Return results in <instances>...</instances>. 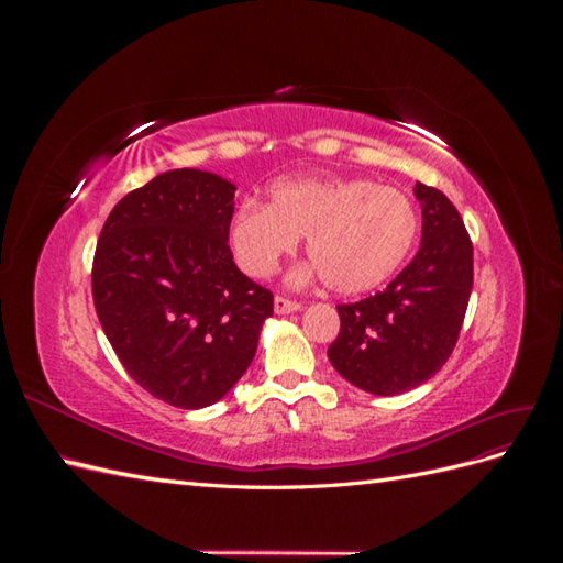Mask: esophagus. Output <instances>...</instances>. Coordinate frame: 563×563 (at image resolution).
<instances>
[{"mask_svg": "<svg viewBox=\"0 0 563 563\" xmlns=\"http://www.w3.org/2000/svg\"><path fill=\"white\" fill-rule=\"evenodd\" d=\"M302 308L300 302H296V300H288V298H284V296H277L275 298V312L277 314H291V312H298Z\"/></svg>", "mask_w": 563, "mask_h": 563, "instance_id": "34e87169", "label": "esophagus"}]
</instances>
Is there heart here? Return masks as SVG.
Masks as SVG:
<instances>
[{
	"label": "heart",
	"mask_w": 563,
	"mask_h": 563,
	"mask_svg": "<svg viewBox=\"0 0 563 563\" xmlns=\"http://www.w3.org/2000/svg\"><path fill=\"white\" fill-rule=\"evenodd\" d=\"M267 195V207L242 201L228 230L236 263L255 279L269 277L305 236L312 263L291 282L327 279L335 294L356 296L385 284L416 244V207L395 187L368 178H284Z\"/></svg>",
	"instance_id": "b5f03b06"
}]
</instances>
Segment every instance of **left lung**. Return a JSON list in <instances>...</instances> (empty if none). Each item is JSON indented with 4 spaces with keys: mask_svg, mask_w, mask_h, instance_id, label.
<instances>
[{
    "mask_svg": "<svg viewBox=\"0 0 563 563\" xmlns=\"http://www.w3.org/2000/svg\"><path fill=\"white\" fill-rule=\"evenodd\" d=\"M422 236L416 258L385 291L338 305L340 333L329 347L333 368L378 397L428 383L449 362L472 294V242L444 192L416 183Z\"/></svg>",
    "mask_w": 563,
    "mask_h": 563,
    "instance_id": "1",
    "label": "left lung"
}]
</instances>
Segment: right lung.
<instances>
[{
	"mask_svg": "<svg viewBox=\"0 0 563 563\" xmlns=\"http://www.w3.org/2000/svg\"><path fill=\"white\" fill-rule=\"evenodd\" d=\"M236 187L174 168L110 211L93 255V305L129 376L152 397L203 408L240 380L272 294L232 261Z\"/></svg>",
	"mask_w": 563,
	"mask_h": 563,
	"instance_id": "add662e5",
	"label": "right lung"
}]
</instances>
